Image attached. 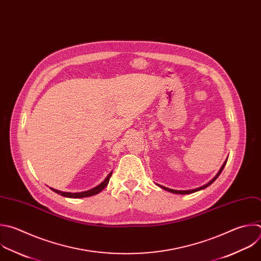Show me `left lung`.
<instances>
[{
	"label": "left lung",
	"instance_id": "8db88e82",
	"mask_svg": "<svg viewBox=\"0 0 261 261\" xmlns=\"http://www.w3.org/2000/svg\"><path fill=\"white\" fill-rule=\"evenodd\" d=\"M227 161V160H226ZM226 161L224 162V164L222 165V167L220 168V170H219V172L217 173L216 174V176L212 179V180H210L207 185H205V186H203V187H201V188H198V189H195V190H190V191H175V190H172V189H168V188H165V187H162V186H159V187H161L162 189H164V190H166V191H168V192H170V193H173V194H179V195H187V194H193V193H196V192H198V191H201V190H204V189H206L207 187H209L210 185H212L216 179H217V177L220 175V173L222 172V170H223V168H224V166H225V164H226Z\"/></svg>",
	"mask_w": 261,
	"mask_h": 261
}]
</instances>
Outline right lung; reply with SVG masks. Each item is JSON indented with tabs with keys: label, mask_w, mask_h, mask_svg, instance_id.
<instances>
[{
	"label": "right lung",
	"mask_w": 261,
	"mask_h": 261,
	"mask_svg": "<svg viewBox=\"0 0 261 261\" xmlns=\"http://www.w3.org/2000/svg\"><path fill=\"white\" fill-rule=\"evenodd\" d=\"M112 173L111 172L110 174L108 175V177L105 179V181H102L99 186H97L96 188L92 189V190H89V191H86V192H82V193H65V192H60V191H57V190H54V189H51L53 192H55L56 194L62 196V197H66V198H73V199H80V198H87V197H91V196H94V195H97L98 193H100L103 189H106V187L109 185V181H110V178L112 176Z\"/></svg>",
	"instance_id": "right-lung-1"
}]
</instances>
